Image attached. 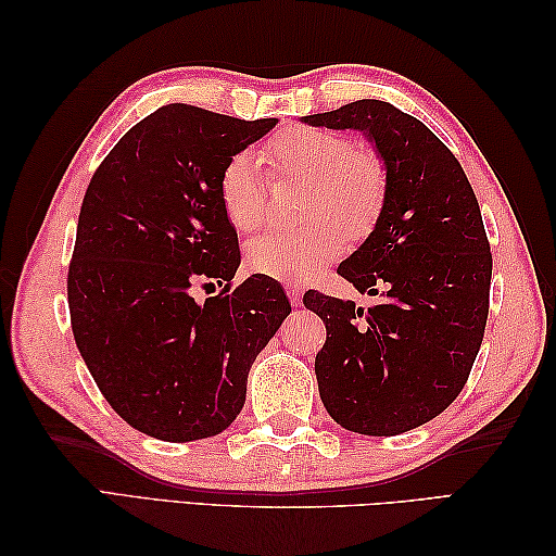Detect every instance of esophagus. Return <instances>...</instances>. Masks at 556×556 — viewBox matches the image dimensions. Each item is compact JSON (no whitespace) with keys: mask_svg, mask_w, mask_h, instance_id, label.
<instances>
[{"mask_svg":"<svg viewBox=\"0 0 556 556\" xmlns=\"http://www.w3.org/2000/svg\"><path fill=\"white\" fill-rule=\"evenodd\" d=\"M287 296H289L291 305H296V308L303 303V291L299 285H287Z\"/></svg>","mask_w":556,"mask_h":556,"instance_id":"1","label":"esophagus"}]
</instances>
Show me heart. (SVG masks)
<instances>
[{
	"label": "heart",
	"instance_id": "b5f03b06",
	"mask_svg": "<svg viewBox=\"0 0 556 556\" xmlns=\"http://www.w3.org/2000/svg\"><path fill=\"white\" fill-rule=\"evenodd\" d=\"M277 174L308 181L299 231L263 233L245 245V263L271 279H305L329 263L349 239L370 233L387 198V169L372 148L351 146L346 136L325 128L293 126L265 150ZM219 203L229 224L251 233L263 222L265 174L255 152H239L219 179ZM342 229L339 230L338 227Z\"/></svg>",
	"mask_w": 556,
	"mask_h": 556
}]
</instances>
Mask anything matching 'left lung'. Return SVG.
<instances>
[{
    "mask_svg": "<svg viewBox=\"0 0 556 556\" xmlns=\"http://www.w3.org/2000/svg\"><path fill=\"white\" fill-rule=\"evenodd\" d=\"M301 122L361 131L387 169L380 217L337 269L377 303L303 296L327 327L320 399L351 432H408L460 394L485 334L492 255L480 205L452 150L394 104L358 100Z\"/></svg>",
    "mask_w": 556,
    "mask_h": 556,
    "instance_id": "8db88e82",
    "label": "left lung"
}]
</instances>
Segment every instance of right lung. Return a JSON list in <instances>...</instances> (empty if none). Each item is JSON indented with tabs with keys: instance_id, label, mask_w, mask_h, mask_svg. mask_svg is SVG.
<instances>
[{
	"instance_id": "1",
	"label": "right lung",
	"mask_w": 556,
	"mask_h": 556,
	"mask_svg": "<svg viewBox=\"0 0 556 556\" xmlns=\"http://www.w3.org/2000/svg\"><path fill=\"white\" fill-rule=\"evenodd\" d=\"M275 124L167 104L124 134L83 198L66 281L76 346L110 406L162 442L227 430L291 313L271 277L231 287L241 251L219 203L224 167ZM215 280L217 298L190 296Z\"/></svg>"
}]
</instances>
